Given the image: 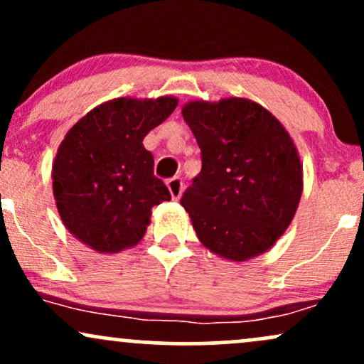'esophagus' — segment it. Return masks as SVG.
I'll use <instances>...</instances> for the list:
<instances>
[{"instance_id": "obj_1", "label": "esophagus", "mask_w": 364, "mask_h": 364, "mask_svg": "<svg viewBox=\"0 0 364 364\" xmlns=\"http://www.w3.org/2000/svg\"><path fill=\"white\" fill-rule=\"evenodd\" d=\"M166 185H168V190H169L171 196H173V200H178L179 196H181V193H183L181 178H171Z\"/></svg>"}]
</instances>
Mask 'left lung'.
I'll return each mask as SVG.
<instances>
[{
  "label": "left lung",
  "instance_id": "8db88e82",
  "mask_svg": "<svg viewBox=\"0 0 364 364\" xmlns=\"http://www.w3.org/2000/svg\"><path fill=\"white\" fill-rule=\"evenodd\" d=\"M181 114L202 150V171L181 198L200 243L231 262L269 252L303 193V164L287 129L245 97L190 101Z\"/></svg>",
  "mask_w": 364,
  "mask_h": 364
}]
</instances>
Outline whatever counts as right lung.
Returning <instances> with one entry per match:
<instances>
[{
  "instance_id": "add662e5",
  "label": "right lung",
  "mask_w": 364,
  "mask_h": 364,
  "mask_svg": "<svg viewBox=\"0 0 364 364\" xmlns=\"http://www.w3.org/2000/svg\"><path fill=\"white\" fill-rule=\"evenodd\" d=\"M178 99L118 97L87 112L58 147L53 195L70 235L97 253L139 245L152 207L171 200L154 176L145 136L176 109Z\"/></svg>"
}]
</instances>
